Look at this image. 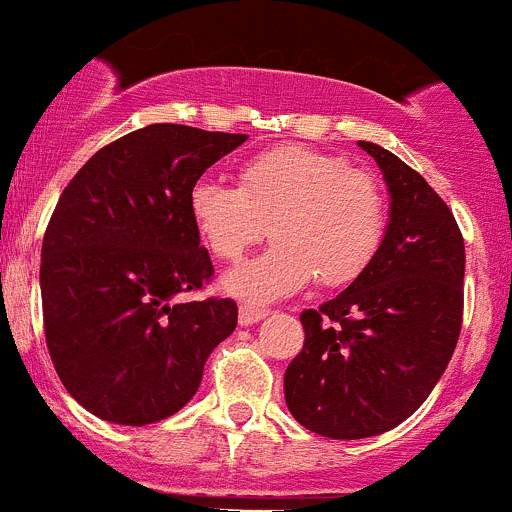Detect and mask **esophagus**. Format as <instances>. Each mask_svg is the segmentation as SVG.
Masks as SVG:
<instances>
[{
	"label": "esophagus",
	"mask_w": 512,
	"mask_h": 512,
	"mask_svg": "<svg viewBox=\"0 0 512 512\" xmlns=\"http://www.w3.org/2000/svg\"><path fill=\"white\" fill-rule=\"evenodd\" d=\"M268 316L266 308H256V306H241L239 308V323L241 326H254V323L263 321Z\"/></svg>",
	"instance_id": "1"
}]
</instances>
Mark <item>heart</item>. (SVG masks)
<instances>
[{
    "label": "heart",
    "mask_w": 512,
    "mask_h": 512,
    "mask_svg": "<svg viewBox=\"0 0 512 512\" xmlns=\"http://www.w3.org/2000/svg\"><path fill=\"white\" fill-rule=\"evenodd\" d=\"M189 214L219 261H239L266 236V254L221 281L226 293L271 303L316 281L326 288L356 281L386 234V201L371 174L346 159L306 146H278L239 169V186L201 176L189 189Z\"/></svg>",
    "instance_id": "b5f03b06"
}]
</instances>
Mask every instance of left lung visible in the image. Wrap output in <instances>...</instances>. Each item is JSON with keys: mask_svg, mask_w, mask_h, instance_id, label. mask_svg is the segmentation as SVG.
I'll list each match as a JSON object with an SVG mask.
<instances>
[{"mask_svg": "<svg viewBox=\"0 0 512 512\" xmlns=\"http://www.w3.org/2000/svg\"><path fill=\"white\" fill-rule=\"evenodd\" d=\"M391 196L371 266L301 313V353L283 376L303 428L333 440L386 433L423 406L448 368L463 321L465 246L445 201L418 171L371 141Z\"/></svg>", "mask_w": 512, "mask_h": 512, "instance_id": "obj_1", "label": "left lung"}]
</instances>
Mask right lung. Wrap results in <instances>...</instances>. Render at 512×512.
<instances>
[{"label": "right lung", "instance_id": "obj_1", "mask_svg": "<svg viewBox=\"0 0 512 512\" xmlns=\"http://www.w3.org/2000/svg\"><path fill=\"white\" fill-rule=\"evenodd\" d=\"M246 139L144 126L96 151L59 196L39 268L44 333L64 388L96 418L149 426L174 416L234 333L231 298L179 296L214 276L189 189Z\"/></svg>", "mask_w": 512, "mask_h": 512}]
</instances>
